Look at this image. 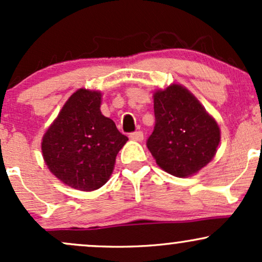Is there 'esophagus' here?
I'll list each match as a JSON object with an SVG mask.
<instances>
[{
    "instance_id": "34e87169",
    "label": "esophagus",
    "mask_w": 262,
    "mask_h": 262,
    "mask_svg": "<svg viewBox=\"0 0 262 262\" xmlns=\"http://www.w3.org/2000/svg\"><path fill=\"white\" fill-rule=\"evenodd\" d=\"M129 138H130L132 140L141 141L144 139V134H143V132H134V133H130Z\"/></svg>"
}]
</instances>
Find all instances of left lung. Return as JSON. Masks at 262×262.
<instances>
[{"instance_id":"8db88e82","label":"left lung","mask_w":262,"mask_h":262,"mask_svg":"<svg viewBox=\"0 0 262 262\" xmlns=\"http://www.w3.org/2000/svg\"><path fill=\"white\" fill-rule=\"evenodd\" d=\"M155 127L146 146L170 175H194L212 160L221 141L217 122L200 101L173 83L154 93Z\"/></svg>"}]
</instances>
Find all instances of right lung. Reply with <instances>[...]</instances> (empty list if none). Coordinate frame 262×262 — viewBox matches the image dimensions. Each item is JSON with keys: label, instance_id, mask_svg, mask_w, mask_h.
<instances>
[{"label": "right lung", "instance_id": "right-lung-1", "mask_svg": "<svg viewBox=\"0 0 262 262\" xmlns=\"http://www.w3.org/2000/svg\"><path fill=\"white\" fill-rule=\"evenodd\" d=\"M101 92L80 89L66 101L41 141L45 164L61 182L95 191L112 175L128 138L101 113Z\"/></svg>", "mask_w": 262, "mask_h": 262}]
</instances>
